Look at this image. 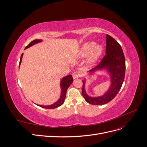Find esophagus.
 I'll list each match as a JSON object with an SVG mask.
<instances>
[{
    "instance_id": "esophagus-1",
    "label": "esophagus",
    "mask_w": 147,
    "mask_h": 147,
    "mask_svg": "<svg viewBox=\"0 0 147 147\" xmlns=\"http://www.w3.org/2000/svg\"><path fill=\"white\" fill-rule=\"evenodd\" d=\"M72 76H73L74 79H77V78H79L81 77V74L78 72H75L73 73Z\"/></svg>"
}]
</instances>
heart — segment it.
Returning a JSON list of instances; mask_svg holds the SVG:
<instances>
[{
  "instance_id": "1",
  "label": "heart",
  "mask_w": 147,
  "mask_h": 147,
  "mask_svg": "<svg viewBox=\"0 0 147 147\" xmlns=\"http://www.w3.org/2000/svg\"><path fill=\"white\" fill-rule=\"evenodd\" d=\"M103 52V47L101 45H97L93 42H86L80 49L78 53L79 58H84L88 55V64L92 65L99 59Z\"/></svg>"
}]
</instances>
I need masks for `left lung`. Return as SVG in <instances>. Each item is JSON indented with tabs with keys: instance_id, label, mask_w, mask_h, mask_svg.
<instances>
[{
	"instance_id": "8db88e82",
	"label": "left lung",
	"mask_w": 147,
	"mask_h": 147,
	"mask_svg": "<svg viewBox=\"0 0 147 147\" xmlns=\"http://www.w3.org/2000/svg\"><path fill=\"white\" fill-rule=\"evenodd\" d=\"M106 55L99 65L89 71L94 74L97 70L106 69L110 77V86L103 96L90 97L86 92L84 85L86 80H83L82 95L85 100L92 105H104L112 100L121 89L124 79L126 70L125 57L121 45L115 39L106 35Z\"/></svg>"
}]
</instances>
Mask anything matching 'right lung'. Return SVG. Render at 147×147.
I'll list each match as a JSON object with an SVG mask.
<instances>
[{"label": "right lung", "instance_id": "right-lung-1", "mask_svg": "<svg viewBox=\"0 0 147 147\" xmlns=\"http://www.w3.org/2000/svg\"><path fill=\"white\" fill-rule=\"evenodd\" d=\"M42 41V40H38V39L34 40H33L32 42H31L29 44V45L25 48V49L28 48L30 47L31 46L35 45V44L41 42ZM23 54H22L21 56V58H20V65L21 63V60H22V57H23ZM72 82H73V78L71 75H67V76L63 77V78H62L61 81V83H60L61 92L60 98L58 99V100H57L55 103H54L53 104H51V105H38L41 107L45 108V109H56L57 107H58L63 105L64 104V100H65V97H66L67 90L68 88L70 86V84L72 83Z\"/></svg>", "mask_w": 147, "mask_h": 147}]
</instances>
